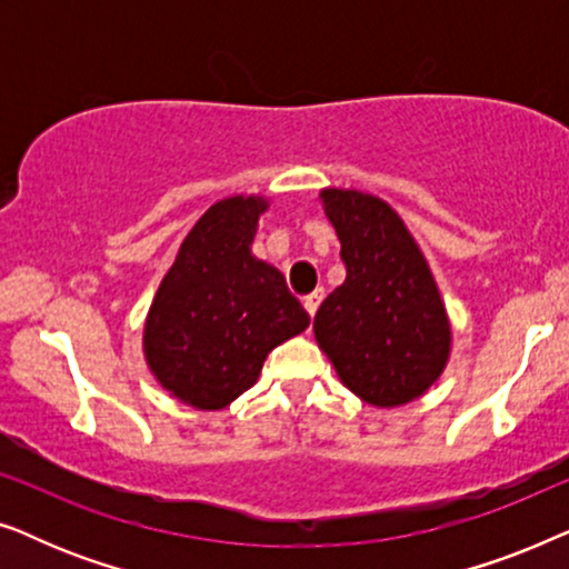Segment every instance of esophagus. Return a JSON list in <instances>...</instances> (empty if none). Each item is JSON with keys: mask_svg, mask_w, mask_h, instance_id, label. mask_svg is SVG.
<instances>
[{"mask_svg": "<svg viewBox=\"0 0 569 569\" xmlns=\"http://www.w3.org/2000/svg\"><path fill=\"white\" fill-rule=\"evenodd\" d=\"M321 300H323V292H321V290L313 292V295H308V298L302 300V308L308 310V316H310V318L316 316V310H318V306H321Z\"/></svg>", "mask_w": 569, "mask_h": 569, "instance_id": "1", "label": "esophagus"}]
</instances>
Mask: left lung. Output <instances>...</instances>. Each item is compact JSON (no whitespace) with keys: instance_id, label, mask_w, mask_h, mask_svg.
<instances>
[{"instance_id":"left-lung-1","label":"left lung","mask_w":569,"mask_h":569,"mask_svg":"<svg viewBox=\"0 0 569 569\" xmlns=\"http://www.w3.org/2000/svg\"><path fill=\"white\" fill-rule=\"evenodd\" d=\"M347 279L318 308L313 333L341 383L365 403L403 407L430 391L450 360L453 329L430 263L391 204L323 189Z\"/></svg>"}]
</instances>
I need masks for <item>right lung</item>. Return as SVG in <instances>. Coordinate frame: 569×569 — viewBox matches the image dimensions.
I'll use <instances>...</instances> for the list:
<instances>
[{"label":"right lung","mask_w":569,"mask_h":569,"mask_svg":"<svg viewBox=\"0 0 569 569\" xmlns=\"http://www.w3.org/2000/svg\"><path fill=\"white\" fill-rule=\"evenodd\" d=\"M267 197L236 193L199 217L144 321L147 368L186 407L217 411L246 393L271 349L310 316L282 271L251 253Z\"/></svg>","instance_id":"obj_1"}]
</instances>
